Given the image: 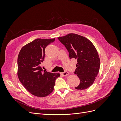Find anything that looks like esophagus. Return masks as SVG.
I'll return each mask as SVG.
<instances>
[{"label": "esophagus", "instance_id": "1", "mask_svg": "<svg viewBox=\"0 0 121 121\" xmlns=\"http://www.w3.org/2000/svg\"><path fill=\"white\" fill-rule=\"evenodd\" d=\"M60 74H61L64 76H67L69 74V73L68 72H63V73H60Z\"/></svg>", "mask_w": 121, "mask_h": 121}]
</instances>
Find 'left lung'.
I'll return each mask as SVG.
<instances>
[{
  "label": "left lung",
  "mask_w": 121,
  "mask_h": 121,
  "mask_svg": "<svg viewBox=\"0 0 121 121\" xmlns=\"http://www.w3.org/2000/svg\"><path fill=\"white\" fill-rule=\"evenodd\" d=\"M69 52V58L77 60L74 72L80 79L76 89L84 90L94 82L100 68V59L97 51L89 40L78 34L70 33L58 37Z\"/></svg>",
  "instance_id": "8db88e82"
}]
</instances>
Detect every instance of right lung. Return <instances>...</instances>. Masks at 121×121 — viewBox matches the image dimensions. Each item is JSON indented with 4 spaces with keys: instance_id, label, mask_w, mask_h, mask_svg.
<instances>
[{
    "instance_id": "add662e5",
    "label": "right lung",
    "mask_w": 121,
    "mask_h": 121,
    "mask_svg": "<svg viewBox=\"0 0 121 121\" xmlns=\"http://www.w3.org/2000/svg\"><path fill=\"white\" fill-rule=\"evenodd\" d=\"M53 39L38 38L24 46L17 57V76L22 85L34 95L43 97L52 93L60 73L44 71L41 64L45 57V49Z\"/></svg>"
}]
</instances>
